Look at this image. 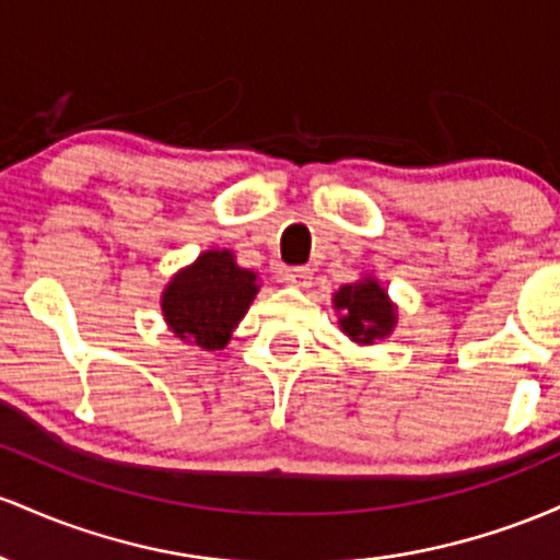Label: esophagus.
Segmentation results:
<instances>
[{"label": "esophagus", "mask_w": 560, "mask_h": 560, "mask_svg": "<svg viewBox=\"0 0 560 560\" xmlns=\"http://www.w3.org/2000/svg\"><path fill=\"white\" fill-rule=\"evenodd\" d=\"M282 280H285L288 285L306 288L312 282V272L306 267H288L285 272H282Z\"/></svg>", "instance_id": "1"}]
</instances>
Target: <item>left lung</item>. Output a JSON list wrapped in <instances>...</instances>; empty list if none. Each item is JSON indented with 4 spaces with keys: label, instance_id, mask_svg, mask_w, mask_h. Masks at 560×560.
I'll use <instances>...</instances> for the list:
<instances>
[{
    "label": "left lung",
    "instance_id": "left-lung-1",
    "mask_svg": "<svg viewBox=\"0 0 560 560\" xmlns=\"http://www.w3.org/2000/svg\"><path fill=\"white\" fill-rule=\"evenodd\" d=\"M332 310L338 312V328L343 336L360 347H373L392 336L399 319V306L373 275H362L357 282L338 288L332 293Z\"/></svg>",
    "mask_w": 560,
    "mask_h": 560
}]
</instances>
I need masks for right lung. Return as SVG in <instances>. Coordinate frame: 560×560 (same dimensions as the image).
Masks as SVG:
<instances>
[{"mask_svg": "<svg viewBox=\"0 0 560 560\" xmlns=\"http://www.w3.org/2000/svg\"><path fill=\"white\" fill-rule=\"evenodd\" d=\"M259 288V275L241 267L230 248H209L168 278L161 293L163 323L187 347L224 349Z\"/></svg>", "mask_w": 560, "mask_h": 560, "instance_id": "1", "label": "right lung"}]
</instances>
